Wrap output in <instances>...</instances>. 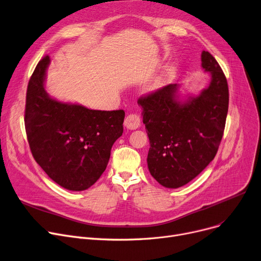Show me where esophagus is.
Returning <instances> with one entry per match:
<instances>
[{
    "label": "esophagus",
    "instance_id": "1",
    "mask_svg": "<svg viewBox=\"0 0 261 261\" xmlns=\"http://www.w3.org/2000/svg\"><path fill=\"white\" fill-rule=\"evenodd\" d=\"M141 124L140 117L137 114H129L125 120H124V125L127 129H137Z\"/></svg>",
    "mask_w": 261,
    "mask_h": 261
}]
</instances>
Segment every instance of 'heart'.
Instances as JSON below:
<instances>
[{
  "mask_svg": "<svg viewBox=\"0 0 261 261\" xmlns=\"http://www.w3.org/2000/svg\"><path fill=\"white\" fill-rule=\"evenodd\" d=\"M165 76H166V74H164V75H163V76H162V78H161V79H160V80H159V82H162V81H163V80H164V78H165Z\"/></svg>",
  "mask_w": 261,
  "mask_h": 261,
  "instance_id": "heart-1",
  "label": "heart"
}]
</instances>
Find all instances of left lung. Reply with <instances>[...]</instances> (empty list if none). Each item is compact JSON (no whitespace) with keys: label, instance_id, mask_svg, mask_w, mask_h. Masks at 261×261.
Listing matches in <instances>:
<instances>
[{"label":"left lung","instance_id":"8db88e82","mask_svg":"<svg viewBox=\"0 0 261 261\" xmlns=\"http://www.w3.org/2000/svg\"><path fill=\"white\" fill-rule=\"evenodd\" d=\"M201 61L211 82L198 96L181 102L180 85L168 84L138 100L150 144L149 173L168 189L185 186L200 174L215 158L223 136L227 81L208 51H202Z\"/></svg>","mask_w":261,"mask_h":261}]
</instances>
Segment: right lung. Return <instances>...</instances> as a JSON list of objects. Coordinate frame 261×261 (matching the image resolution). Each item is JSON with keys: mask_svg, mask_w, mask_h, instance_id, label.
Returning a JSON list of instances; mask_svg holds the SVG:
<instances>
[{"mask_svg": "<svg viewBox=\"0 0 261 261\" xmlns=\"http://www.w3.org/2000/svg\"><path fill=\"white\" fill-rule=\"evenodd\" d=\"M45 56L30 76L25 129L32 154L48 177L69 191H84L101 177L111 149L123 133L124 111H95L48 96Z\"/></svg>", "mask_w": 261, "mask_h": 261, "instance_id": "add662e5", "label": "right lung"}]
</instances>
